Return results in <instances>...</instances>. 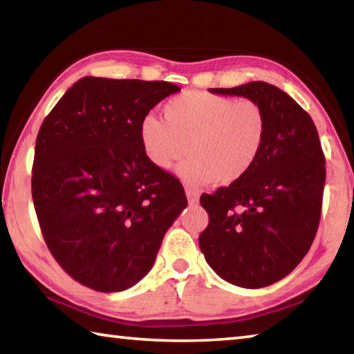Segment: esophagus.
Listing matches in <instances>:
<instances>
[{
  "label": "esophagus",
  "instance_id": "esophagus-1",
  "mask_svg": "<svg viewBox=\"0 0 354 354\" xmlns=\"http://www.w3.org/2000/svg\"><path fill=\"white\" fill-rule=\"evenodd\" d=\"M185 195H187V200H189L190 205H196V203H198V200H200L198 192L194 190V189H185Z\"/></svg>",
  "mask_w": 354,
  "mask_h": 354
}]
</instances>
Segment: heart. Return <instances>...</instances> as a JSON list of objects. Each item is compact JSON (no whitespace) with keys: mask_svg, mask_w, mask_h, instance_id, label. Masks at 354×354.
Masks as SVG:
<instances>
[{"mask_svg":"<svg viewBox=\"0 0 354 354\" xmlns=\"http://www.w3.org/2000/svg\"><path fill=\"white\" fill-rule=\"evenodd\" d=\"M164 122L142 118L139 134L147 158L159 170L187 153L176 173L185 184L237 183L259 158L267 133V118L253 100L187 91L167 101Z\"/></svg>","mask_w":354,"mask_h":354,"instance_id":"1","label":"heart"}]
</instances>
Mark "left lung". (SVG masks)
<instances>
[{
    "label": "left lung",
    "instance_id": "8db88e82",
    "mask_svg": "<svg viewBox=\"0 0 354 354\" xmlns=\"http://www.w3.org/2000/svg\"><path fill=\"white\" fill-rule=\"evenodd\" d=\"M211 93L256 101L267 118L261 154L237 183L201 195L209 225L200 248L227 283L261 289L287 277L319 227L325 156L309 113L281 88L253 81Z\"/></svg>",
    "mask_w": 354,
    "mask_h": 354
}]
</instances>
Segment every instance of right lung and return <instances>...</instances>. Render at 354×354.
<instances>
[{"mask_svg":"<svg viewBox=\"0 0 354 354\" xmlns=\"http://www.w3.org/2000/svg\"><path fill=\"white\" fill-rule=\"evenodd\" d=\"M179 91L165 81L86 76L41 123L35 214L48 250L82 286L107 293L139 283L187 206L181 183L151 164L139 134L142 118Z\"/></svg>","mask_w":354,"mask_h":354,"instance_id":"1","label":"right lung"}]
</instances>
